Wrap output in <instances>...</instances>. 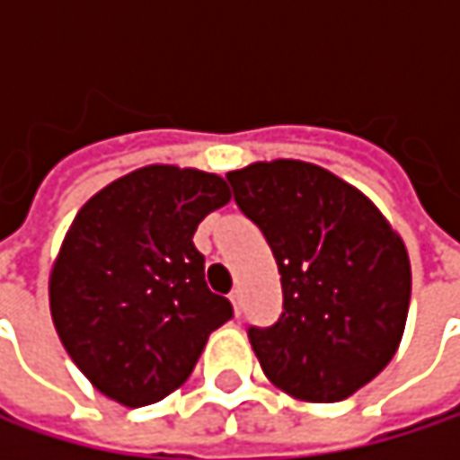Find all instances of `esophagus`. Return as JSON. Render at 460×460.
<instances>
[{
	"label": "esophagus",
	"instance_id": "1",
	"mask_svg": "<svg viewBox=\"0 0 460 460\" xmlns=\"http://www.w3.org/2000/svg\"><path fill=\"white\" fill-rule=\"evenodd\" d=\"M229 301H231V306H234V312H236V317L242 314V290L239 288H234L229 293Z\"/></svg>",
	"mask_w": 460,
	"mask_h": 460
}]
</instances>
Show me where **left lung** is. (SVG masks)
Returning a JSON list of instances; mask_svg holds the SVG:
<instances>
[{"label":"left lung","instance_id":"8db88e82","mask_svg":"<svg viewBox=\"0 0 460 460\" xmlns=\"http://www.w3.org/2000/svg\"><path fill=\"white\" fill-rule=\"evenodd\" d=\"M226 178L282 274L279 320L247 330L266 378L304 402L351 397L402 341L405 242L362 191L317 164L255 162Z\"/></svg>","mask_w":460,"mask_h":460}]
</instances>
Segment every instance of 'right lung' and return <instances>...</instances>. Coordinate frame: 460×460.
<instances>
[{
  "label": "right lung",
  "mask_w": 460,
  "mask_h": 460,
  "mask_svg": "<svg viewBox=\"0 0 460 460\" xmlns=\"http://www.w3.org/2000/svg\"><path fill=\"white\" fill-rule=\"evenodd\" d=\"M229 199L221 175L148 164L76 213L49 274V312L74 365L109 400H164L234 317L194 247L202 218Z\"/></svg>",
  "instance_id": "add662e5"
}]
</instances>
